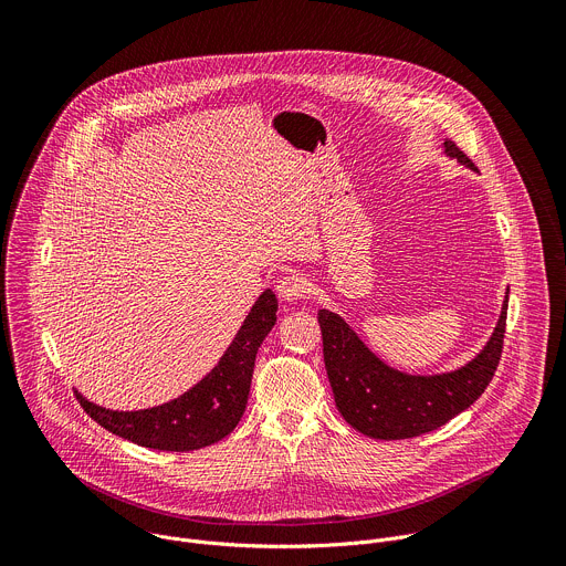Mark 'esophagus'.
Here are the masks:
<instances>
[{
	"label": "esophagus",
	"mask_w": 566,
	"mask_h": 566,
	"mask_svg": "<svg viewBox=\"0 0 566 566\" xmlns=\"http://www.w3.org/2000/svg\"><path fill=\"white\" fill-rule=\"evenodd\" d=\"M308 291V280L300 273H289L277 282V295L286 302H295L302 300Z\"/></svg>",
	"instance_id": "34e87169"
}]
</instances>
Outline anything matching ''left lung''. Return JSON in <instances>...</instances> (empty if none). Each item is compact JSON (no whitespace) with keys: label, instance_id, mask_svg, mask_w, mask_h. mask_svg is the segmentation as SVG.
Listing matches in <instances>:
<instances>
[{"label":"left lung","instance_id":"8db88e82","mask_svg":"<svg viewBox=\"0 0 566 566\" xmlns=\"http://www.w3.org/2000/svg\"><path fill=\"white\" fill-rule=\"evenodd\" d=\"M443 147L450 158L476 170L452 140L446 138ZM506 308L509 295L491 340L468 365L434 376L391 369L367 349L338 313L319 308L322 354L338 412L354 430L385 441L412 439L446 426L468 410L493 380L504 349Z\"/></svg>","mask_w":566,"mask_h":566}]
</instances>
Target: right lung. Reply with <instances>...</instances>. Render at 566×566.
Listing matches in <instances>:
<instances>
[{
    "mask_svg": "<svg viewBox=\"0 0 566 566\" xmlns=\"http://www.w3.org/2000/svg\"><path fill=\"white\" fill-rule=\"evenodd\" d=\"M277 319V297L266 289L214 369L179 398L149 410L118 412L75 394L83 410L105 430L136 446L188 452L228 437L247 410L255 356Z\"/></svg>",
    "mask_w": 566,
    "mask_h": 566,
    "instance_id": "right-lung-1",
    "label": "right lung"
}]
</instances>
